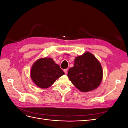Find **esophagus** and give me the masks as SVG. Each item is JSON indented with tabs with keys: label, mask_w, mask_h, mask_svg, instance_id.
I'll use <instances>...</instances> for the list:
<instances>
[{
	"label": "esophagus",
	"mask_w": 128,
	"mask_h": 128,
	"mask_svg": "<svg viewBox=\"0 0 128 128\" xmlns=\"http://www.w3.org/2000/svg\"><path fill=\"white\" fill-rule=\"evenodd\" d=\"M64 73H65V74H67V72H68V69H64Z\"/></svg>",
	"instance_id": "34e87169"
}]
</instances>
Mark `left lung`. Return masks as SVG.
<instances>
[{
	"instance_id": "8db88e82",
	"label": "left lung",
	"mask_w": 128,
	"mask_h": 128,
	"mask_svg": "<svg viewBox=\"0 0 128 128\" xmlns=\"http://www.w3.org/2000/svg\"><path fill=\"white\" fill-rule=\"evenodd\" d=\"M74 63V67L69 69L67 76L80 91H91L100 86L103 70L100 62L94 54L86 52L76 57Z\"/></svg>"
}]
</instances>
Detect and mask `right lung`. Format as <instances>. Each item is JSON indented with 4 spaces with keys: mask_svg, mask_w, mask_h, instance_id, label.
<instances>
[{
    "mask_svg": "<svg viewBox=\"0 0 128 128\" xmlns=\"http://www.w3.org/2000/svg\"><path fill=\"white\" fill-rule=\"evenodd\" d=\"M64 72L51 58H40L34 62L30 71L32 82L41 88L51 86Z\"/></svg>",
    "mask_w": 128,
    "mask_h": 128,
    "instance_id": "right-lung-1",
    "label": "right lung"
}]
</instances>
